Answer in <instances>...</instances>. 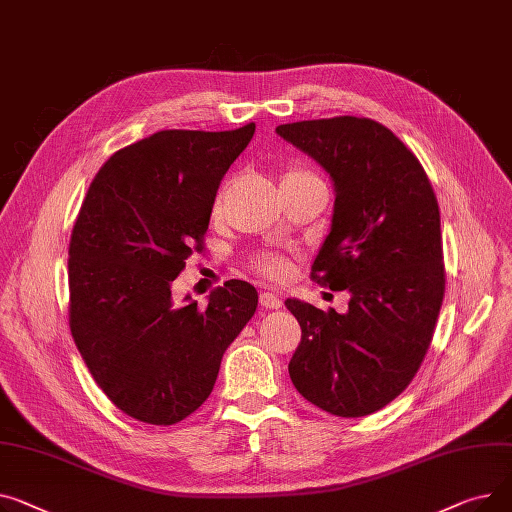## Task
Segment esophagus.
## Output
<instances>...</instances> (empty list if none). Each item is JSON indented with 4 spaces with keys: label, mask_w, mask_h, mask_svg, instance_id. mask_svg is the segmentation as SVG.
<instances>
[{
    "label": "esophagus",
    "mask_w": 512,
    "mask_h": 512,
    "mask_svg": "<svg viewBox=\"0 0 512 512\" xmlns=\"http://www.w3.org/2000/svg\"><path fill=\"white\" fill-rule=\"evenodd\" d=\"M260 306H262V308H268V310H279V308L283 306V302H281V299H279L275 293L264 291V293H260Z\"/></svg>",
    "instance_id": "esophagus-1"
}]
</instances>
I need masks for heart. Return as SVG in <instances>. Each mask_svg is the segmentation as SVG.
Here are the masks:
<instances>
[{
  "label": "heart",
  "instance_id": "1",
  "mask_svg": "<svg viewBox=\"0 0 512 512\" xmlns=\"http://www.w3.org/2000/svg\"><path fill=\"white\" fill-rule=\"evenodd\" d=\"M287 177H314V175L308 173V171H302V169H293V171H287L283 175V179H287ZM258 266H260L262 273L266 277H270V279H283L289 273L287 262L283 258H277V256H264V258H260Z\"/></svg>",
  "mask_w": 512,
  "mask_h": 512
}]
</instances>
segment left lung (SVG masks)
Wrapping results in <instances>:
<instances>
[{
  "label": "left lung",
  "instance_id": "1",
  "mask_svg": "<svg viewBox=\"0 0 512 512\" xmlns=\"http://www.w3.org/2000/svg\"><path fill=\"white\" fill-rule=\"evenodd\" d=\"M275 132L333 182L312 277L349 293L345 314L287 299L302 326L289 376L322 411L364 417L403 393L430 347L444 297L438 202L415 155L374 119H312Z\"/></svg>",
  "mask_w": 512,
  "mask_h": 512
}]
</instances>
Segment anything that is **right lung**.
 Segmentation results:
<instances>
[{
    "instance_id": "right-lung-1",
    "label": "right lung",
    "mask_w": 512,
    "mask_h": 512,
    "mask_svg": "<svg viewBox=\"0 0 512 512\" xmlns=\"http://www.w3.org/2000/svg\"><path fill=\"white\" fill-rule=\"evenodd\" d=\"M254 130L142 138L109 157L82 202L68 260L72 337L103 393L138 422L171 426L194 413L258 308L256 289L237 279L204 308L171 293Z\"/></svg>"
}]
</instances>
